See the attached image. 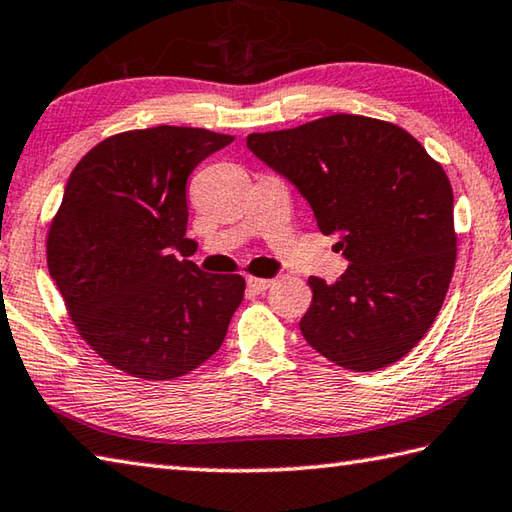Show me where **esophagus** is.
<instances>
[{
  "label": "esophagus",
  "mask_w": 512,
  "mask_h": 512,
  "mask_svg": "<svg viewBox=\"0 0 512 512\" xmlns=\"http://www.w3.org/2000/svg\"><path fill=\"white\" fill-rule=\"evenodd\" d=\"M246 284H248L250 291L262 293V291H266V288L273 286V280H266V277H248Z\"/></svg>",
  "instance_id": "34e87169"
}]
</instances>
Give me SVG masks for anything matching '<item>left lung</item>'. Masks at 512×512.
Instances as JSON below:
<instances>
[{
  "mask_svg": "<svg viewBox=\"0 0 512 512\" xmlns=\"http://www.w3.org/2000/svg\"><path fill=\"white\" fill-rule=\"evenodd\" d=\"M246 145L300 190L349 262L336 284L309 277L304 340L351 371L401 360L432 327L457 262L443 167L403 127L353 114L250 134Z\"/></svg>",
  "mask_w": 512,
  "mask_h": 512,
  "instance_id": "left-lung-1",
  "label": "left lung"
}]
</instances>
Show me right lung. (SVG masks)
Masks as SVG:
<instances>
[{"instance_id":"add662e5","label":"right lung","mask_w":512,"mask_h":512,"mask_svg":"<svg viewBox=\"0 0 512 512\" xmlns=\"http://www.w3.org/2000/svg\"><path fill=\"white\" fill-rule=\"evenodd\" d=\"M235 136L199 127L132 129L82 156L46 237V264L82 340L143 380L203 365L244 300L241 275L176 259L192 239L185 183Z\"/></svg>"}]
</instances>
